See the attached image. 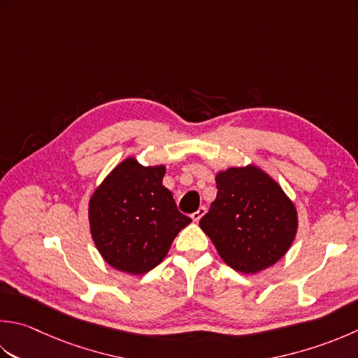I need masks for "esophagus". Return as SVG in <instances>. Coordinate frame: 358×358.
<instances>
[{
    "label": "esophagus",
    "mask_w": 358,
    "mask_h": 358,
    "mask_svg": "<svg viewBox=\"0 0 358 358\" xmlns=\"http://www.w3.org/2000/svg\"><path fill=\"white\" fill-rule=\"evenodd\" d=\"M205 214H206V208L201 206V208L199 209V211H195V213L191 215V219H192L194 222H199Z\"/></svg>",
    "instance_id": "1"
}]
</instances>
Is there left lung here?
I'll return each instance as SVG.
<instances>
[{"mask_svg":"<svg viewBox=\"0 0 358 358\" xmlns=\"http://www.w3.org/2000/svg\"><path fill=\"white\" fill-rule=\"evenodd\" d=\"M217 197L200 228L223 262L245 275L275 265L290 250L298 211L275 178L256 164L215 173Z\"/></svg>","mask_w":358,"mask_h":358,"instance_id":"left-lung-1","label":"left lung"}]
</instances>
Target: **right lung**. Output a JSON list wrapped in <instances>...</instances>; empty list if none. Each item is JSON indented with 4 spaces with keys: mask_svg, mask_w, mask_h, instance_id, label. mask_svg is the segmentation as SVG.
I'll use <instances>...</instances> for the list:
<instances>
[{
    "mask_svg": "<svg viewBox=\"0 0 358 358\" xmlns=\"http://www.w3.org/2000/svg\"><path fill=\"white\" fill-rule=\"evenodd\" d=\"M166 166L122 159L88 203L90 233L110 267L144 275L163 261L175 237L191 223L163 186Z\"/></svg>",
    "mask_w": 358,
    "mask_h": 358,
    "instance_id": "right-lung-1",
    "label": "right lung"
}]
</instances>
